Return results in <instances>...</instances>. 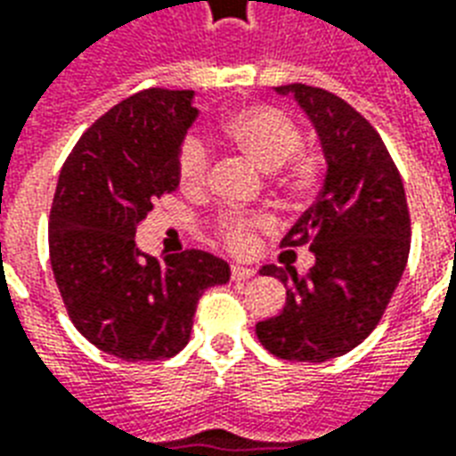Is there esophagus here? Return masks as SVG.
Wrapping results in <instances>:
<instances>
[{"instance_id":"1","label":"esophagus","mask_w":456,"mask_h":456,"mask_svg":"<svg viewBox=\"0 0 456 456\" xmlns=\"http://www.w3.org/2000/svg\"><path fill=\"white\" fill-rule=\"evenodd\" d=\"M253 274H256V270H253V267L232 265V280H234V282H241V280H248V277H253Z\"/></svg>"}]
</instances>
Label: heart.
Returning a JSON list of instances; mask_svg holds the SVG:
<instances>
[{"mask_svg": "<svg viewBox=\"0 0 456 456\" xmlns=\"http://www.w3.org/2000/svg\"><path fill=\"white\" fill-rule=\"evenodd\" d=\"M222 135L243 159H248L263 174H274L289 162L287 172L277 182V191L287 200L304 203L321 189L322 172H325L321 155L298 152L301 131L280 110L267 107V104H251V107L234 110L222 124ZM210 162L213 159H210L208 145L198 135H189L182 143L179 159H176V172H179V182L183 189H203L208 183V174H210ZM256 224L260 222L246 220V217H229L222 222V239L229 248L243 251L251 243Z\"/></svg>", "mask_w": 456, "mask_h": 456, "instance_id": "heart-1", "label": "heart"}]
</instances>
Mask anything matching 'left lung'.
I'll list each match as a JSON object with an SVG mask.
<instances>
[{"label": "left lung", "mask_w": 456, "mask_h": 456, "mask_svg": "<svg viewBox=\"0 0 456 456\" xmlns=\"http://www.w3.org/2000/svg\"><path fill=\"white\" fill-rule=\"evenodd\" d=\"M274 93L291 97L315 128L325 182L282 239L287 248L308 243L315 263L305 274L260 267L284 284L287 304L256 335L280 359L321 363L352 352L380 322L409 258V208L390 152L352 104L304 83Z\"/></svg>", "instance_id": "obj_1"}]
</instances>
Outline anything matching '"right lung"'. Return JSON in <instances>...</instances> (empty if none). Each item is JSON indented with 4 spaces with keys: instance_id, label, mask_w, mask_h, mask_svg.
<instances>
[{
    "instance_id": "1",
    "label": "right lung",
    "mask_w": 456,
    "mask_h": 456,
    "mask_svg": "<svg viewBox=\"0 0 456 456\" xmlns=\"http://www.w3.org/2000/svg\"><path fill=\"white\" fill-rule=\"evenodd\" d=\"M193 90L126 97L81 135L61 167L50 213L52 273L69 318L124 361L172 359L189 344L203 291L229 282L205 251L141 256L135 229L179 186L176 159L198 117Z\"/></svg>"
}]
</instances>
